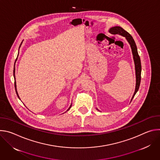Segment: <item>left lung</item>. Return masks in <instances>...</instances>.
Masks as SVG:
<instances>
[{"label":"left lung","instance_id":"8db88e82","mask_svg":"<svg viewBox=\"0 0 160 160\" xmlns=\"http://www.w3.org/2000/svg\"><path fill=\"white\" fill-rule=\"evenodd\" d=\"M109 32L112 34H119L123 37H125L126 39L127 40V41L128 42V43L130 45L132 54H133L134 63H135V75H136V86H135V92H134L133 96L131 100V101H132L133 98H134L135 94L137 93V92H138L141 80V62L140 57H139L138 52V49H137L135 42L133 38H132V37L130 35V34L129 33H128L127 31H125L122 27H112L111 28L109 29Z\"/></svg>","mask_w":160,"mask_h":160}]
</instances>
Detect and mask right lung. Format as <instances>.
I'll return each mask as SVG.
<instances>
[{"mask_svg": "<svg viewBox=\"0 0 160 160\" xmlns=\"http://www.w3.org/2000/svg\"><path fill=\"white\" fill-rule=\"evenodd\" d=\"M21 43H22V42H21ZM21 43L20 44V46H21ZM20 46H19V48H20ZM19 54V53H18ZM16 60H17V58H16V61H15V62H16ZM14 65H15V63H14ZM14 73H15V68H14V70H13V75H14V79H15V75H14ZM14 87H15V90H16V94H17V96H18V98L19 99V96H18V92H17V90H16V81H14ZM71 107H72V105L70 106V107L68 108V109L67 110V111H68L69 110L70 108H71Z\"/></svg>", "mask_w": 160, "mask_h": 160, "instance_id": "right-lung-1", "label": "right lung"}]
</instances>
